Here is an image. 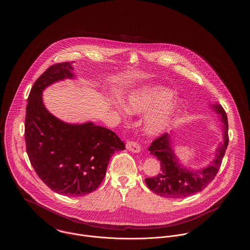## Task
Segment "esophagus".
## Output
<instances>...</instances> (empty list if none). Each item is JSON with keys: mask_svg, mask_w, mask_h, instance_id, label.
Instances as JSON below:
<instances>
[{"mask_svg": "<svg viewBox=\"0 0 250 250\" xmlns=\"http://www.w3.org/2000/svg\"><path fill=\"white\" fill-rule=\"evenodd\" d=\"M126 149L133 153L141 152V145L135 142H128L126 143Z\"/></svg>", "mask_w": 250, "mask_h": 250, "instance_id": "obj_1", "label": "esophagus"}]
</instances>
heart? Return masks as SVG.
<instances>
[{
    "label": "heart",
    "mask_w": 250,
    "mask_h": 250,
    "mask_svg": "<svg viewBox=\"0 0 250 250\" xmlns=\"http://www.w3.org/2000/svg\"><path fill=\"white\" fill-rule=\"evenodd\" d=\"M171 95L172 92L164 87H147L129 96L126 108L131 113L141 114L155 108L144 122L146 133L155 135L166 129L178 107V98Z\"/></svg>",
    "instance_id": "1"
}]
</instances>
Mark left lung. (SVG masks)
I'll return each instance as SVG.
<instances>
[{"label":"left lung","mask_w":250,"mask_h":250,"mask_svg":"<svg viewBox=\"0 0 250 250\" xmlns=\"http://www.w3.org/2000/svg\"><path fill=\"white\" fill-rule=\"evenodd\" d=\"M213 107L215 112L221 115L224 143L216 148L214 158L208 166L195 170L181 165L172 151L170 136L167 133L155 139L150 145L148 150L159 159L161 167L156 176L145 179V183L155 194L169 199L185 198L203 190L214 180L226 152L229 134L228 117L224 108L218 104L213 105Z\"/></svg>","instance_id":"1"}]
</instances>
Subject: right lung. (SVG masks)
Segmentation results:
<instances>
[{
	"label": "right lung",
	"mask_w": 250,
	"mask_h": 250,
	"mask_svg": "<svg viewBox=\"0 0 250 250\" xmlns=\"http://www.w3.org/2000/svg\"><path fill=\"white\" fill-rule=\"evenodd\" d=\"M72 62L55 63L36 80L28 97L24 136L30 162L43 183L61 195L81 197L99 187L111 155L125 145L113 131L91 122L64 123L44 106L46 87L74 78Z\"/></svg>",
	"instance_id": "right-lung-1"
}]
</instances>
